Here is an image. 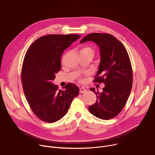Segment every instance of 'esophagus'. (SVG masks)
<instances>
[{
  "label": "esophagus",
  "instance_id": "obj_1",
  "mask_svg": "<svg viewBox=\"0 0 155 155\" xmlns=\"http://www.w3.org/2000/svg\"><path fill=\"white\" fill-rule=\"evenodd\" d=\"M86 90L84 89V87H81L80 88V93H86Z\"/></svg>",
  "mask_w": 155,
  "mask_h": 155
}]
</instances>
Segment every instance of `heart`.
Wrapping results in <instances>:
<instances>
[{"mask_svg":"<svg viewBox=\"0 0 155 155\" xmlns=\"http://www.w3.org/2000/svg\"><path fill=\"white\" fill-rule=\"evenodd\" d=\"M80 53H94V51L92 48H91L90 47H83L81 50H80Z\"/></svg>","mask_w":155,"mask_h":155,"instance_id":"heart-1","label":"heart"}]
</instances>
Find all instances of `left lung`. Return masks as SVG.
<instances>
[{"mask_svg":"<svg viewBox=\"0 0 155 155\" xmlns=\"http://www.w3.org/2000/svg\"><path fill=\"white\" fill-rule=\"evenodd\" d=\"M92 41L99 47L101 61L95 82L104 83L102 92L96 93L97 100L90 106V112L98 118L110 120L124 108L132 85V71L128 53L124 45L111 34L92 33L80 43Z\"/></svg>","mask_w":155,"mask_h":155,"instance_id":"obj_1","label":"left lung"}]
</instances>
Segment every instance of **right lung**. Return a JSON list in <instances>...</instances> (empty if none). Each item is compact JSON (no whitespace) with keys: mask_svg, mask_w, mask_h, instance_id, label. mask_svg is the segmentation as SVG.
<instances>
[{"mask_svg":"<svg viewBox=\"0 0 155 155\" xmlns=\"http://www.w3.org/2000/svg\"><path fill=\"white\" fill-rule=\"evenodd\" d=\"M77 34L41 37L28 48L23 63L21 81L25 95L34 114L41 120L54 123L68 113L79 88L68 83L58 90L52 83L61 68L64 51L78 39Z\"/></svg>","mask_w":155,"mask_h":155,"instance_id":"right-lung-1","label":"right lung"}]
</instances>
